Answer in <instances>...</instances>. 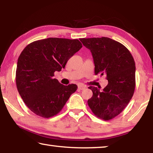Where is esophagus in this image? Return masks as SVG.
<instances>
[{"label":"esophagus","mask_w":153,"mask_h":153,"mask_svg":"<svg viewBox=\"0 0 153 153\" xmlns=\"http://www.w3.org/2000/svg\"><path fill=\"white\" fill-rule=\"evenodd\" d=\"M85 88H86V86H84V85H82V84L78 85V89L79 90H84Z\"/></svg>","instance_id":"34e87169"}]
</instances>
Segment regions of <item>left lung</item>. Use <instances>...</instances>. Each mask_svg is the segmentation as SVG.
I'll return each mask as SVG.
<instances>
[{
    "mask_svg": "<svg viewBox=\"0 0 153 153\" xmlns=\"http://www.w3.org/2000/svg\"><path fill=\"white\" fill-rule=\"evenodd\" d=\"M91 52L96 75H107L108 84L102 91L90 86L93 95L88 104L93 113L109 120L122 112L133 97L136 80L135 62L122 44L107 37L80 38Z\"/></svg>",
    "mask_w": 153,
    "mask_h": 153,
    "instance_id": "obj_1",
    "label": "left lung"
}]
</instances>
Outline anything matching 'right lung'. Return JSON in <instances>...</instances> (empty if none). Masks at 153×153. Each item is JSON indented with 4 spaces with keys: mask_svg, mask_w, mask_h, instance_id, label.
I'll return each instance as SVG.
<instances>
[{
    "mask_svg": "<svg viewBox=\"0 0 153 153\" xmlns=\"http://www.w3.org/2000/svg\"><path fill=\"white\" fill-rule=\"evenodd\" d=\"M82 47L78 40L48 38L36 40L25 47L18 58L17 90L25 104L36 115L49 118L58 114L77 85L64 86L54 78L55 71Z\"/></svg>",
    "mask_w": 153,
    "mask_h": 153,
    "instance_id": "obj_1",
    "label": "right lung"
}]
</instances>
